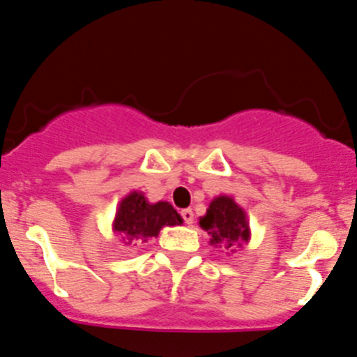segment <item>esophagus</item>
<instances>
[{
	"label": "esophagus",
	"instance_id": "34e87169",
	"mask_svg": "<svg viewBox=\"0 0 357 357\" xmlns=\"http://www.w3.org/2000/svg\"><path fill=\"white\" fill-rule=\"evenodd\" d=\"M181 214H182V218H184V222L188 223V225H191V223H193V220H195L193 211H191V209H184Z\"/></svg>",
	"mask_w": 357,
	"mask_h": 357
}]
</instances>
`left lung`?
<instances>
[{
  "label": "left lung",
  "instance_id": "1",
  "mask_svg": "<svg viewBox=\"0 0 357 357\" xmlns=\"http://www.w3.org/2000/svg\"><path fill=\"white\" fill-rule=\"evenodd\" d=\"M200 227L209 232L213 245H225V248L234 243L241 245L248 238L245 213L229 197H220L211 204L206 216L200 218Z\"/></svg>",
  "mask_w": 357,
  "mask_h": 357
}]
</instances>
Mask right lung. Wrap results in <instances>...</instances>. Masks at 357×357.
I'll list each match as a JSON object with an SVG mask.
<instances>
[{"label":"right lung","mask_w":357,"mask_h":357,"mask_svg":"<svg viewBox=\"0 0 357 357\" xmlns=\"http://www.w3.org/2000/svg\"><path fill=\"white\" fill-rule=\"evenodd\" d=\"M182 218L168 202L148 204L139 193L128 195L116 214L114 229L123 234V241L130 245L137 239H146L159 234L164 225H178Z\"/></svg>","instance_id":"obj_1"}]
</instances>
